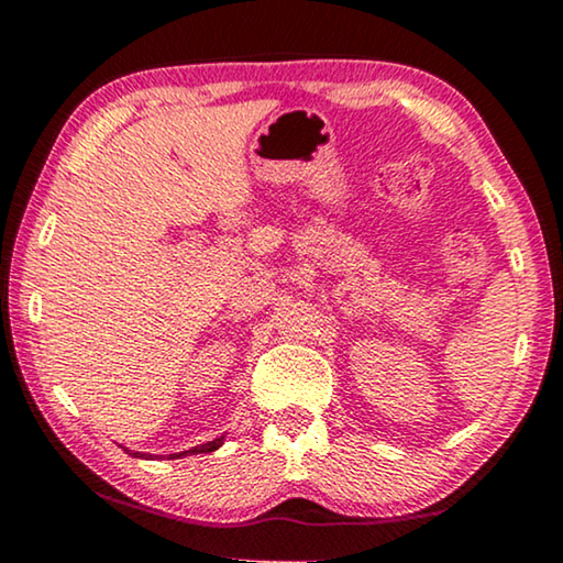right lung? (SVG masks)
<instances>
[{"instance_id":"add662e5","label":"right lung","mask_w":563,"mask_h":563,"mask_svg":"<svg viewBox=\"0 0 563 563\" xmlns=\"http://www.w3.org/2000/svg\"><path fill=\"white\" fill-rule=\"evenodd\" d=\"M221 444H223V437H218V440L206 442V444H198V446H194V450H186V452H178V454H168V460H180V456H188V454H208V452H216ZM119 446H121V444H119ZM121 450L126 452L129 456H141V460H154V454L133 452V450H129V446H121ZM156 460H161V454H156Z\"/></svg>"}]
</instances>
